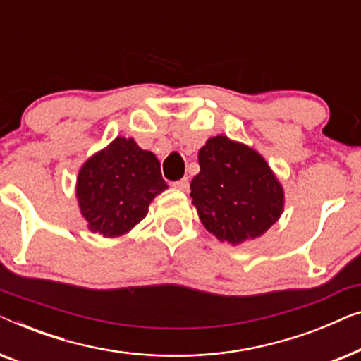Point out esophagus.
<instances>
[{"label": "esophagus", "instance_id": "esophagus-1", "mask_svg": "<svg viewBox=\"0 0 361 361\" xmlns=\"http://www.w3.org/2000/svg\"><path fill=\"white\" fill-rule=\"evenodd\" d=\"M174 187H176V189H179V190L187 192V190H189V187H190V182H189V179H187V177H184V179L176 180Z\"/></svg>", "mask_w": 361, "mask_h": 361}]
</instances>
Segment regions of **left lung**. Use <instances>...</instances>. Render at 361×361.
Here are the masks:
<instances>
[{"label":"left lung","mask_w":361,"mask_h":361,"mask_svg":"<svg viewBox=\"0 0 361 361\" xmlns=\"http://www.w3.org/2000/svg\"><path fill=\"white\" fill-rule=\"evenodd\" d=\"M199 166L190 182L192 204L220 241L258 238L279 220L283 187L255 149L226 136L210 137L199 151Z\"/></svg>","instance_id":"8db88e82"}]
</instances>
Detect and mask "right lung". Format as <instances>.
Returning <instances> with one entry per match:
<instances>
[{
	"label": "right lung",
	"instance_id": "1",
	"mask_svg": "<svg viewBox=\"0 0 361 361\" xmlns=\"http://www.w3.org/2000/svg\"><path fill=\"white\" fill-rule=\"evenodd\" d=\"M167 189L161 164L135 140L116 137L82 166L77 199L93 233L106 238L125 235L147 215V207Z\"/></svg>",
	"mask_w": 361,
	"mask_h": 361
}]
</instances>
